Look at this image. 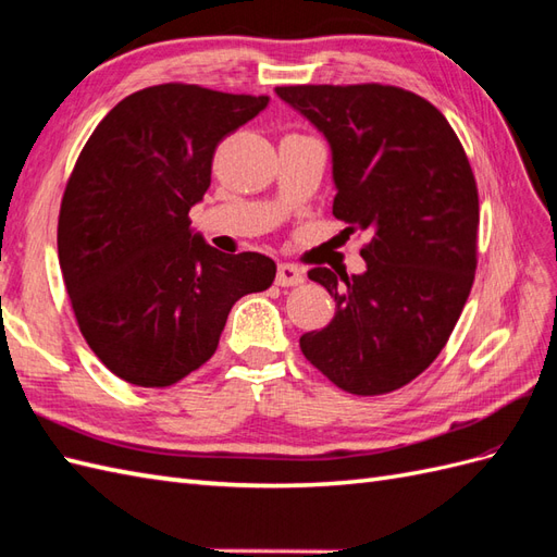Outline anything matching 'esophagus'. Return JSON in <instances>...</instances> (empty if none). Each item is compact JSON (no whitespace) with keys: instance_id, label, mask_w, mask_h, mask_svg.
Masks as SVG:
<instances>
[{"instance_id":"esophagus-1","label":"esophagus","mask_w":557,"mask_h":557,"mask_svg":"<svg viewBox=\"0 0 557 557\" xmlns=\"http://www.w3.org/2000/svg\"><path fill=\"white\" fill-rule=\"evenodd\" d=\"M304 280H306V275L298 265H294V263H280L277 265L275 282L280 284V287H298V284H304Z\"/></svg>"}]
</instances>
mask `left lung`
I'll return each instance as SVG.
<instances>
[{"instance_id":"obj_1","label":"left lung","mask_w":557,"mask_h":557,"mask_svg":"<svg viewBox=\"0 0 557 557\" xmlns=\"http://www.w3.org/2000/svg\"><path fill=\"white\" fill-rule=\"evenodd\" d=\"M324 134L334 216L364 231L362 275L312 268L334 320L301 336L306 360L352 395L407 386L445 348L475 280L480 202L459 136L425 98L391 84L275 89Z\"/></svg>"}]
</instances>
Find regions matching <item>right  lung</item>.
<instances>
[{"label": "right lung", "instance_id": "1", "mask_svg": "<svg viewBox=\"0 0 557 557\" xmlns=\"http://www.w3.org/2000/svg\"><path fill=\"white\" fill-rule=\"evenodd\" d=\"M268 96L157 84L96 126L67 178L59 263L82 336L112 374L166 388L219 348L227 312L265 292L273 259L221 253L190 231L219 143Z\"/></svg>", "mask_w": 557, "mask_h": 557}]
</instances>
